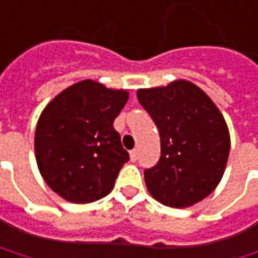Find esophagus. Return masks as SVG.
<instances>
[{"label": "esophagus", "instance_id": "34e87169", "mask_svg": "<svg viewBox=\"0 0 258 258\" xmlns=\"http://www.w3.org/2000/svg\"><path fill=\"white\" fill-rule=\"evenodd\" d=\"M130 158H131V161H136L138 158V150H131L130 151Z\"/></svg>", "mask_w": 258, "mask_h": 258}]
</instances>
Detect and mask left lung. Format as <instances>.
<instances>
[{
	"instance_id": "left-lung-1",
	"label": "left lung",
	"mask_w": 258,
	"mask_h": 258,
	"mask_svg": "<svg viewBox=\"0 0 258 258\" xmlns=\"http://www.w3.org/2000/svg\"><path fill=\"white\" fill-rule=\"evenodd\" d=\"M138 101L160 133L161 156L144 170L150 194L168 207H190L217 187L230 153V134L207 94L188 81L138 90Z\"/></svg>"
}]
</instances>
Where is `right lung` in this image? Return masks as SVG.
Returning <instances> with one entry per match:
<instances>
[{"label":"right lung","mask_w":258,"mask_h":258,"mask_svg":"<svg viewBox=\"0 0 258 258\" xmlns=\"http://www.w3.org/2000/svg\"><path fill=\"white\" fill-rule=\"evenodd\" d=\"M128 93L85 80L57 95L35 130V157L41 175L62 199L85 204L112 190L130 160L112 122Z\"/></svg>","instance_id":"1"}]
</instances>
